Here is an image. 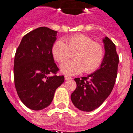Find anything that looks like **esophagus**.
I'll list each match as a JSON object with an SVG mask.
<instances>
[{
	"instance_id": "34e87169",
	"label": "esophagus",
	"mask_w": 133,
	"mask_h": 133,
	"mask_svg": "<svg viewBox=\"0 0 133 133\" xmlns=\"http://www.w3.org/2000/svg\"><path fill=\"white\" fill-rule=\"evenodd\" d=\"M71 79V77H69V76H65V80H68V79Z\"/></svg>"
}]
</instances>
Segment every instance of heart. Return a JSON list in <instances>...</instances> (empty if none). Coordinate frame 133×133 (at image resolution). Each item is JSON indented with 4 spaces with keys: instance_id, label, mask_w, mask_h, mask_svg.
Here are the masks:
<instances>
[{
    "instance_id": "1",
    "label": "heart",
    "mask_w": 133,
    "mask_h": 133,
    "mask_svg": "<svg viewBox=\"0 0 133 133\" xmlns=\"http://www.w3.org/2000/svg\"><path fill=\"white\" fill-rule=\"evenodd\" d=\"M74 53V60L64 62L60 66L65 74H77L83 70L86 74L92 73L100 66L104 56L103 46L83 34L72 35L65 39V42L57 41L52 47V56L59 63Z\"/></svg>"
}]
</instances>
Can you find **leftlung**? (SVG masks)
Returning <instances> with one entry per match:
<instances>
[{
  "label": "left lung",
  "instance_id": "1",
  "mask_svg": "<svg viewBox=\"0 0 133 133\" xmlns=\"http://www.w3.org/2000/svg\"><path fill=\"white\" fill-rule=\"evenodd\" d=\"M103 42L105 52L99 69L86 77L74 79L77 87L71 94V100L81 111L90 112L99 107L115 84L119 57L111 39L105 37Z\"/></svg>",
  "mask_w": 133,
  "mask_h": 133
}]
</instances>
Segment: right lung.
I'll list each match as a JSON object with an SVG mask.
<instances>
[{
    "label": "right lung",
    "instance_id": "right-lung-1",
    "mask_svg": "<svg viewBox=\"0 0 133 133\" xmlns=\"http://www.w3.org/2000/svg\"><path fill=\"white\" fill-rule=\"evenodd\" d=\"M57 33L47 27L35 29L22 37L16 50L15 89L21 102L31 110L40 111L48 107L56 90L65 80L63 76L56 75L59 68L52 54Z\"/></svg>",
    "mask_w": 133,
    "mask_h": 133
}]
</instances>
